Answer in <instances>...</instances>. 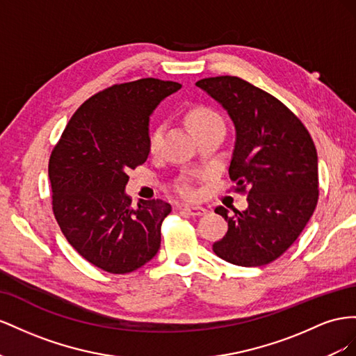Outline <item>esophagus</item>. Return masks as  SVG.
Listing matches in <instances>:
<instances>
[{"instance_id":"esophagus-1","label":"esophagus","mask_w":356,"mask_h":356,"mask_svg":"<svg viewBox=\"0 0 356 356\" xmlns=\"http://www.w3.org/2000/svg\"><path fill=\"white\" fill-rule=\"evenodd\" d=\"M184 211L188 213L189 216H204L207 210L201 206H185Z\"/></svg>"}]
</instances>
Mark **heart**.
Returning <instances> with one entry per match:
<instances>
[{
  "mask_svg": "<svg viewBox=\"0 0 356 356\" xmlns=\"http://www.w3.org/2000/svg\"><path fill=\"white\" fill-rule=\"evenodd\" d=\"M185 120L192 133H194L197 137L204 133H210V131L225 129V122H223L222 116L209 106L200 104V106L189 107L185 113ZM161 140H162V129L161 128L152 129L147 140V146L152 154H155V152L159 150ZM180 194L185 197H192L194 195V191L188 186H184L180 188Z\"/></svg>",
  "mask_w": 356,
  "mask_h": 356,
  "instance_id": "1",
  "label": "heart"
}]
</instances>
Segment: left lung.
Segmentation results:
<instances>
[{
	"label": "left lung",
	"instance_id": "1",
	"mask_svg": "<svg viewBox=\"0 0 356 356\" xmlns=\"http://www.w3.org/2000/svg\"><path fill=\"white\" fill-rule=\"evenodd\" d=\"M197 86L227 111L236 141L229 176L248 188L246 210L228 216V231L213 252L241 267L279 258L298 238L318 202V154L306 127L277 98L234 76L209 77Z\"/></svg>",
	"mask_w": 356,
	"mask_h": 356
}]
</instances>
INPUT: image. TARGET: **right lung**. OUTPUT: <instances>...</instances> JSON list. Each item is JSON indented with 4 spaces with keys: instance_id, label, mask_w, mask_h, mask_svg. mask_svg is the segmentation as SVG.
Listing matches in <instances>:
<instances>
[{
    "instance_id": "add662e5",
    "label": "right lung",
    "mask_w": 356,
    "mask_h": 356,
    "mask_svg": "<svg viewBox=\"0 0 356 356\" xmlns=\"http://www.w3.org/2000/svg\"><path fill=\"white\" fill-rule=\"evenodd\" d=\"M177 82L140 79L89 98L67 124L49 161L54 213L60 231L92 266L131 273L156 255L161 223L171 211L162 200L131 207L128 171L149 156V122Z\"/></svg>"
}]
</instances>
